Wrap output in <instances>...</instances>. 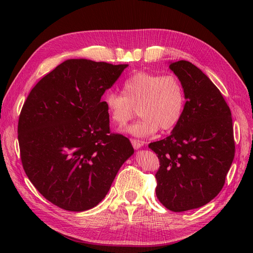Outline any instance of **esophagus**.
<instances>
[{
  "label": "esophagus",
  "instance_id": "esophagus-1",
  "mask_svg": "<svg viewBox=\"0 0 253 253\" xmlns=\"http://www.w3.org/2000/svg\"><path fill=\"white\" fill-rule=\"evenodd\" d=\"M131 143H132V145H133V148L135 150L140 149L143 145V141H140V140H137V139H131Z\"/></svg>",
  "mask_w": 253,
  "mask_h": 253
}]
</instances>
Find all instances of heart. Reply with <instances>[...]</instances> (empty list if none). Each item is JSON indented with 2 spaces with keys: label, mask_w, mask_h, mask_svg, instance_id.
Listing matches in <instances>:
<instances>
[{
  "label": "heart",
  "mask_w": 253,
  "mask_h": 253,
  "mask_svg": "<svg viewBox=\"0 0 253 253\" xmlns=\"http://www.w3.org/2000/svg\"><path fill=\"white\" fill-rule=\"evenodd\" d=\"M184 100L183 87L175 76L137 72L125 81L123 94L106 93L103 104L111 121L119 127L127 124L137 108L140 118L126 132L145 137L159 128L162 131L173 128L182 116Z\"/></svg>",
  "instance_id": "b5f03b06"
}]
</instances>
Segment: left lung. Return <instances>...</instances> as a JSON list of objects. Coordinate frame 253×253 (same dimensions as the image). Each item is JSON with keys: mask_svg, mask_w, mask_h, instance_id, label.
Masks as SVG:
<instances>
[{"mask_svg": "<svg viewBox=\"0 0 253 253\" xmlns=\"http://www.w3.org/2000/svg\"><path fill=\"white\" fill-rule=\"evenodd\" d=\"M169 69L187 101L171 134L149 148L160 161L157 198L167 209L181 212L218 195L234 160L235 141L230 108L210 79L187 60L170 62Z\"/></svg>", "mask_w": 253, "mask_h": 253, "instance_id": "1", "label": "left lung"}]
</instances>
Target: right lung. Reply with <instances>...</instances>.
<instances>
[{"label": "right lung", "instance_id": "right-lung-1", "mask_svg": "<svg viewBox=\"0 0 253 253\" xmlns=\"http://www.w3.org/2000/svg\"><path fill=\"white\" fill-rule=\"evenodd\" d=\"M127 66L68 59L40 80L22 106L17 131L23 169L64 210L96 206L134 153L127 137L110 132L100 100Z\"/></svg>", "mask_w": 253, "mask_h": 253}]
</instances>
